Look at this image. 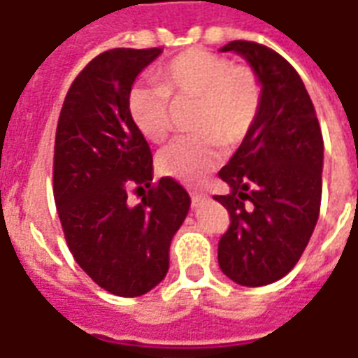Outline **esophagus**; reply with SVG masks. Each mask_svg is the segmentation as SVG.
<instances>
[{"mask_svg": "<svg viewBox=\"0 0 358 358\" xmlns=\"http://www.w3.org/2000/svg\"><path fill=\"white\" fill-rule=\"evenodd\" d=\"M189 195H192L193 205H197V203H201V201H203L206 197V195L203 192H189Z\"/></svg>", "mask_w": 358, "mask_h": 358, "instance_id": "34e87169", "label": "esophagus"}]
</instances>
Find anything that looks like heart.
<instances>
[{
	"mask_svg": "<svg viewBox=\"0 0 358 358\" xmlns=\"http://www.w3.org/2000/svg\"><path fill=\"white\" fill-rule=\"evenodd\" d=\"M195 102L192 136L174 140L159 153V171L199 184L220 165V144L237 145L252 131L262 108V81L245 64L227 57L187 49L157 71V85H136L129 92V115L142 136L161 144L172 131V104Z\"/></svg>",
	"mask_w": 358,
	"mask_h": 358,
	"instance_id": "obj_1",
	"label": "heart"
}]
</instances>
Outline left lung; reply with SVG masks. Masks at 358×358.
Segmentation results:
<instances>
[{"mask_svg":"<svg viewBox=\"0 0 358 358\" xmlns=\"http://www.w3.org/2000/svg\"><path fill=\"white\" fill-rule=\"evenodd\" d=\"M222 51L245 57L262 81L252 131L218 176L231 192L214 195L229 213L218 264L243 287H264L292 269L311 239L322 195V134L315 106L292 64L254 41Z\"/></svg>","mask_w":358,"mask_h":358,"instance_id":"left-lung-1","label":"left lung"}]
</instances>
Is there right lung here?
I'll use <instances>...</instances> for the list:
<instances>
[{
	"label": "right lung",
	"instance_id": "1",
	"mask_svg": "<svg viewBox=\"0 0 358 358\" xmlns=\"http://www.w3.org/2000/svg\"><path fill=\"white\" fill-rule=\"evenodd\" d=\"M152 49H112L85 66L60 110L52 192L66 243L98 287L134 298L169 271V248L189 210L171 176L153 180L152 150L129 115V92ZM148 192L132 206L131 191Z\"/></svg>",
	"mask_w": 358,
	"mask_h": 358
}]
</instances>
